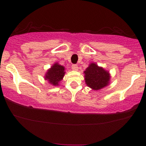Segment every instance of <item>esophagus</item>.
<instances>
[{"instance_id": "obj_1", "label": "esophagus", "mask_w": 146, "mask_h": 146, "mask_svg": "<svg viewBox=\"0 0 146 146\" xmlns=\"http://www.w3.org/2000/svg\"><path fill=\"white\" fill-rule=\"evenodd\" d=\"M71 68H72V69H73V71H76L78 70V66L77 64H73L72 65Z\"/></svg>"}]
</instances>
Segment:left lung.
Returning a JSON list of instances; mask_svg holds the SVG:
<instances>
[{"label": "left lung", "instance_id": "1", "mask_svg": "<svg viewBox=\"0 0 146 146\" xmlns=\"http://www.w3.org/2000/svg\"><path fill=\"white\" fill-rule=\"evenodd\" d=\"M85 83L87 86L94 90H98L108 86L110 81V74L102 66L96 63L89 64L87 68L84 71Z\"/></svg>", "mask_w": 146, "mask_h": 146}]
</instances>
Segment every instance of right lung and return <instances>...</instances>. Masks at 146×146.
I'll use <instances>...</instances> for the list:
<instances>
[{
    "instance_id": "1",
    "label": "right lung",
    "mask_w": 146,
    "mask_h": 146,
    "mask_svg": "<svg viewBox=\"0 0 146 146\" xmlns=\"http://www.w3.org/2000/svg\"><path fill=\"white\" fill-rule=\"evenodd\" d=\"M65 73L66 72L64 66L60 65L58 62H56L46 72L44 80H47L48 83L52 86H59V84L62 80Z\"/></svg>"
}]
</instances>
